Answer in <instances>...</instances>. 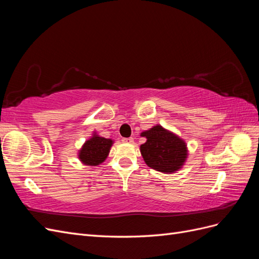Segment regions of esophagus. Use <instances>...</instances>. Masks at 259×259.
<instances>
[{
  "instance_id": "34e87169",
  "label": "esophagus",
  "mask_w": 259,
  "mask_h": 259,
  "mask_svg": "<svg viewBox=\"0 0 259 259\" xmlns=\"http://www.w3.org/2000/svg\"><path fill=\"white\" fill-rule=\"evenodd\" d=\"M123 142H124V143H128V144H132V143H134V138H133V137H128V138H123Z\"/></svg>"
}]
</instances>
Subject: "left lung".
<instances>
[{"mask_svg": "<svg viewBox=\"0 0 259 259\" xmlns=\"http://www.w3.org/2000/svg\"><path fill=\"white\" fill-rule=\"evenodd\" d=\"M142 136L147 138V142L140 146V152L149 167L173 173L183 165L187 156L184 140L160 125L142 133Z\"/></svg>", "mask_w": 259, "mask_h": 259, "instance_id": "8db88e82", "label": "left lung"}]
</instances>
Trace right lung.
<instances>
[{"label":"right lung","instance_id":"right-lung-1","mask_svg":"<svg viewBox=\"0 0 259 259\" xmlns=\"http://www.w3.org/2000/svg\"><path fill=\"white\" fill-rule=\"evenodd\" d=\"M111 145V139L94 136L84 144L79 154L80 159L86 165L96 166L106 160Z\"/></svg>","mask_w":259,"mask_h":259}]
</instances>
